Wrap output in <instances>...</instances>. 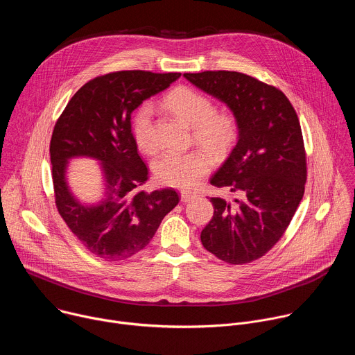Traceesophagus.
<instances>
[{"label":"esophagus","instance_id":"esophagus-1","mask_svg":"<svg viewBox=\"0 0 355 355\" xmlns=\"http://www.w3.org/2000/svg\"><path fill=\"white\" fill-rule=\"evenodd\" d=\"M195 198V193L193 192H189V191H182L181 192V200L182 202H189Z\"/></svg>","mask_w":355,"mask_h":355}]
</instances>
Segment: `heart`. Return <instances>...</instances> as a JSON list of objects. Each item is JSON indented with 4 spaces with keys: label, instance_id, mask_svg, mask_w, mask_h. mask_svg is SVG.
Returning <instances> with one entry per match:
<instances>
[{
    "label": "heart",
    "instance_id": "heart-1",
    "mask_svg": "<svg viewBox=\"0 0 355 355\" xmlns=\"http://www.w3.org/2000/svg\"><path fill=\"white\" fill-rule=\"evenodd\" d=\"M164 107L192 128L193 139L219 157L236 144L240 133L237 118L230 111H215L212 99L189 87H177L164 98ZM155 110L144 101L132 114L130 126L137 146L151 153L157 141L153 135ZM211 167L204 150L164 151L153 164L156 178L175 188H192Z\"/></svg>",
    "mask_w": 355,
    "mask_h": 355
}]
</instances>
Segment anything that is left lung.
Instances as JSON below:
<instances>
[{"mask_svg": "<svg viewBox=\"0 0 355 355\" xmlns=\"http://www.w3.org/2000/svg\"><path fill=\"white\" fill-rule=\"evenodd\" d=\"M184 77L225 103L240 128L232 153L211 178L237 198H211L215 211L200 241L225 263H251L282 237L305 192L297 115L281 89L251 76L219 70Z\"/></svg>", "mask_w": 355, "mask_h": 355, "instance_id": "8db88e82", "label": "left lung"}]
</instances>
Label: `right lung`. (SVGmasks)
Segmentation results:
<instances>
[{
	"label": "right lung",
	"mask_w": 355,
	"mask_h": 355,
	"mask_svg": "<svg viewBox=\"0 0 355 355\" xmlns=\"http://www.w3.org/2000/svg\"><path fill=\"white\" fill-rule=\"evenodd\" d=\"M180 76L126 70L95 77L73 95L55 125L50 162L58 211L81 244L105 261L143 250L180 202L173 188L141 189L148 171L130 126V115L143 101ZM77 157L101 164L106 192L96 205H83L69 191L67 164Z\"/></svg>",
	"instance_id": "add662e5"
}]
</instances>
